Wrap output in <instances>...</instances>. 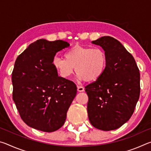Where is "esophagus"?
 <instances>
[{"instance_id": "obj_1", "label": "esophagus", "mask_w": 151, "mask_h": 151, "mask_svg": "<svg viewBox=\"0 0 151 151\" xmlns=\"http://www.w3.org/2000/svg\"><path fill=\"white\" fill-rule=\"evenodd\" d=\"M77 91H78V92H83V91H85V88L84 87H83V86H77Z\"/></svg>"}]
</instances>
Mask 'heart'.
Here are the masks:
<instances>
[{"instance_id": "heart-1", "label": "heart", "mask_w": 151, "mask_h": 151, "mask_svg": "<svg viewBox=\"0 0 151 151\" xmlns=\"http://www.w3.org/2000/svg\"><path fill=\"white\" fill-rule=\"evenodd\" d=\"M64 57H55L52 62L53 67L63 78H69L75 68L78 81L93 82L100 78L106 69L107 57L100 48L75 45L66 50Z\"/></svg>"}]
</instances>
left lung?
<instances>
[{"instance_id":"1","label":"left lung","mask_w":151,"mask_h":151,"mask_svg":"<svg viewBox=\"0 0 151 151\" xmlns=\"http://www.w3.org/2000/svg\"><path fill=\"white\" fill-rule=\"evenodd\" d=\"M106 53L105 71L100 78L85 86L87 112L91 124L102 131L121 127L133 114L140 96V73L134 57L113 37L92 41Z\"/></svg>"}]
</instances>
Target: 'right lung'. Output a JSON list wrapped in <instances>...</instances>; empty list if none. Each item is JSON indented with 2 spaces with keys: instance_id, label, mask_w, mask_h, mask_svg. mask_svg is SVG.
<instances>
[{
  "instance_id": "add662e5",
  "label": "right lung",
  "mask_w": 151,
  "mask_h": 151,
  "mask_svg": "<svg viewBox=\"0 0 151 151\" xmlns=\"http://www.w3.org/2000/svg\"><path fill=\"white\" fill-rule=\"evenodd\" d=\"M69 46L62 40L39 39L15 61L12 99L22 121L30 127L50 132L65 123L77 88L73 82L58 76L52 62L56 53Z\"/></svg>"
}]
</instances>
